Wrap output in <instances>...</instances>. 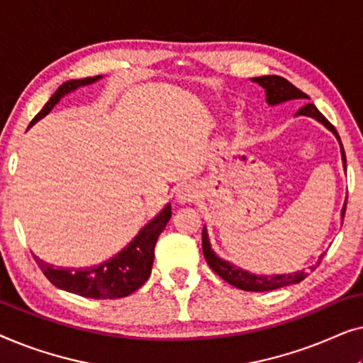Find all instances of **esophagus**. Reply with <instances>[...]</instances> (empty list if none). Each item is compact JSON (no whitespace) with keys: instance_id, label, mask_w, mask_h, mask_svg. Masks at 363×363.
<instances>
[{"instance_id":"1","label":"esophagus","mask_w":363,"mask_h":363,"mask_svg":"<svg viewBox=\"0 0 363 363\" xmlns=\"http://www.w3.org/2000/svg\"><path fill=\"white\" fill-rule=\"evenodd\" d=\"M196 198V188L193 185H182L177 191L178 203H190Z\"/></svg>"}]
</instances>
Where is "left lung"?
I'll use <instances>...</instances> for the list:
<instances>
[{
    "label": "left lung",
    "mask_w": 363,
    "mask_h": 363,
    "mask_svg": "<svg viewBox=\"0 0 363 363\" xmlns=\"http://www.w3.org/2000/svg\"><path fill=\"white\" fill-rule=\"evenodd\" d=\"M252 82L259 84V86L266 91V101L269 106H277V104L287 102V101H299L304 102L306 99H309L307 94H304L301 89H297L296 86L287 81V79L281 77V76H261V77H252ZM296 116H307L315 118L320 123L329 128V130L334 133V135L339 138V133H337L335 127L327 121V118L322 116L314 104H304L299 111H297ZM340 150H342V160H344V167H345V152L344 147H342L340 142ZM345 206L347 201L344 203V208H342V218L345 215ZM203 255H205V259L213 271L216 272L221 279H225L226 282H230L231 286L238 287V289L242 291H252V292H262V291H274L279 289V287H286L291 284H297V282L304 281L307 276H309L311 271H314L319 262L322 261L324 255H320L319 261H317L315 266H311L309 271H297L294 274H276V276H257V274H251V272L242 271L241 267H236L231 262H228L221 257H218L215 255V251L211 250L210 240H208V233L206 228H203Z\"/></svg>",
    "instance_id": "8db88e82"
}]
</instances>
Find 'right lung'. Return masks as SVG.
I'll return each instance as SVG.
<instances>
[{"label": "right lung", "mask_w": 363, "mask_h": 363, "mask_svg": "<svg viewBox=\"0 0 363 363\" xmlns=\"http://www.w3.org/2000/svg\"><path fill=\"white\" fill-rule=\"evenodd\" d=\"M102 76H94L64 82L52 94L46 106L43 107V111L33 118L29 127L34 125L39 118L48 116L66 94L76 91L77 87L94 84ZM170 218L172 206L167 205L148 225L142 228L130 245L123 247L118 255L111 257L108 261H104L97 266L66 269V267L59 266L54 267L49 262L39 259L38 256H34V261L38 262L39 269L48 277L49 282H52L54 286L62 291L72 292V294L82 297H91V299H118V297H125L145 284V281L150 277L157 240L160 233L165 230Z\"/></svg>", "instance_id": "add662e5"}]
</instances>
